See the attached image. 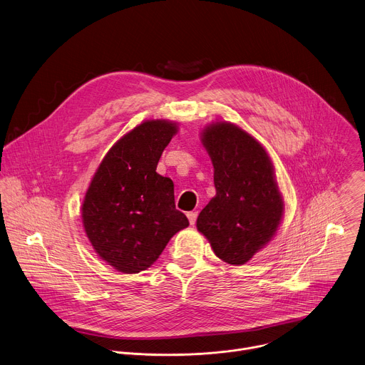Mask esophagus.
<instances>
[{
    "instance_id": "esophagus-1",
    "label": "esophagus",
    "mask_w": 365,
    "mask_h": 365,
    "mask_svg": "<svg viewBox=\"0 0 365 365\" xmlns=\"http://www.w3.org/2000/svg\"><path fill=\"white\" fill-rule=\"evenodd\" d=\"M187 219H189V223H190V225H195V223H196V219H197V212H189V213H187Z\"/></svg>"
}]
</instances>
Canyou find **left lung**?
I'll return each instance as SVG.
<instances>
[{"label": "left lung", "instance_id": "1", "mask_svg": "<svg viewBox=\"0 0 365 365\" xmlns=\"http://www.w3.org/2000/svg\"><path fill=\"white\" fill-rule=\"evenodd\" d=\"M202 142L213 163L216 196L196 226L217 258L244 265L268 244L282 217L272 163L251 135L230 123L212 125Z\"/></svg>", "mask_w": 365, "mask_h": 365}]
</instances>
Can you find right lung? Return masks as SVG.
I'll use <instances>...</instances> for the list:
<instances>
[{"mask_svg": "<svg viewBox=\"0 0 365 365\" xmlns=\"http://www.w3.org/2000/svg\"><path fill=\"white\" fill-rule=\"evenodd\" d=\"M166 120H148L121 138L100 163L83 203L93 248L123 274L149 268L170 237L189 225L175 206L173 182L156 173L176 133Z\"/></svg>", "mask_w": 365, "mask_h": 365, "instance_id": "obj_1", "label": "right lung"}]
</instances>
